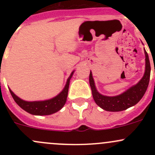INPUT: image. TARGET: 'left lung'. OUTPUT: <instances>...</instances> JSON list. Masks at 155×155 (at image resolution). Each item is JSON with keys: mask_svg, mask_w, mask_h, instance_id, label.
Here are the masks:
<instances>
[{"mask_svg": "<svg viewBox=\"0 0 155 155\" xmlns=\"http://www.w3.org/2000/svg\"><path fill=\"white\" fill-rule=\"evenodd\" d=\"M144 52L145 55V68L143 78L136 85H133L125 91L116 96L111 97L101 94L97 90L92 73L91 71L90 72L89 83L91 88L93 98L97 105L102 108L104 110L109 112H120L134 107L142 99L148 86L151 73L149 58L145 48Z\"/></svg>", "mask_w": 155, "mask_h": 155, "instance_id": "left-lung-1", "label": "left lung"}]
</instances>
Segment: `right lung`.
<instances>
[{"instance_id": "1", "label": "right lung", "mask_w": 155, "mask_h": 155, "mask_svg": "<svg viewBox=\"0 0 155 155\" xmlns=\"http://www.w3.org/2000/svg\"><path fill=\"white\" fill-rule=\"evenodd\" d=\"M74 72L75 70H73L71 74L70 75L63 90L57 96L54 97L51 99L38 101H26L18 97L12 91L10 88L9 89H10V92L15 102L27 112L34 115H51V114L58 112L64 106L67 101V97H68L70 81Z\"/></svg>"}]
</instances>
